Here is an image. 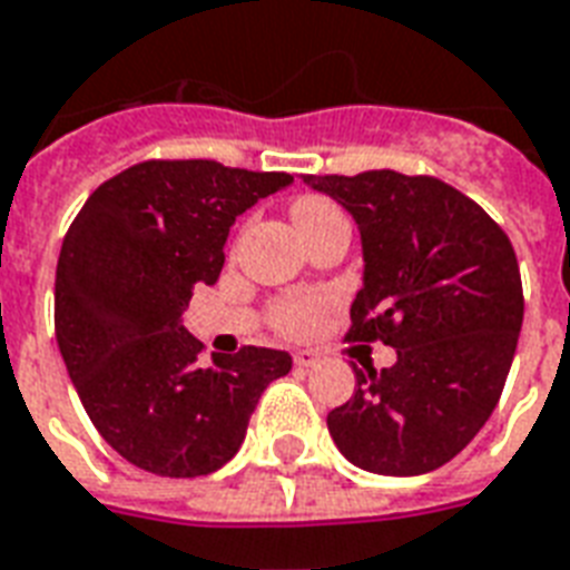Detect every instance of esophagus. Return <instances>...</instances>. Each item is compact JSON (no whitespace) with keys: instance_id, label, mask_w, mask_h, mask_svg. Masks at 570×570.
<instances>
[{"instance_id":"esophagus-1","label":"esophagus","mask_w":570,"mask_h":570,"mask_svg":"<svg viewBox=\"0 0 570 570\" xmlns=\"http://www.w3.org/2000/svg\"><path fill=\"white\" fill-rule=\"evenodd\" d=\"M295 367H314V364H320V353L316 350H298V353L293 355Z\"/></svg>"}]
</instances>
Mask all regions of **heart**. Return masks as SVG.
<instances>
[{
    "label": "heart",
    "mask_w": 570,
    "mask_h": 570,
    "mask_svg": "<svg viewBox=\"0 0 570 570\" xmlns=\"http://www.w3.org/2000/svg\"><path fill=\"white\" fill-rule=\"evenodd\" d=\"M334 212L337 208L323 197H298L293 203V220L298 229L314 224L320 217L334 215ZM320 314H323V298H316V295H298V298H286V302L277 304L275 323L286 334H304L307 328H314Z\"/></svg>",
    "instance_id": "b5f03b06"
}]
</instances>
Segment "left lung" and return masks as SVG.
Here are the masks:
<instances>
[{
    "mask_svg": "<svg viewBox=\"0 0 570 570\" xmlns=\"http://www.w3.org/2000/svg\"><path fill=\"white\" fill-rule=\"evenodd\" d=\"M304 185L337 199L362 236L350 337L397 350L391 367L355 371L358 389L328 412V433L364 472H433L475 440L514 362V247L484 208L430 176L371 169Z\"/></svg>",
    "mask_w": 570,
    "mask_h": 570,
    "instance_id": "1",
    "label": "left lung"
}]
</instances>
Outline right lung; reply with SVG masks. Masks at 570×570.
<instances>
[{
	"mask_svg": "<svg viewBox=\"0 0 570 570\" xmlns=\"http://www.w3.org/2000/svg\"><path fill=\"white\" fill-rule=\"evenodd\" d=\"M293 185L217 160H142L86 199L56 266V341L82 406L134 466L197 478L236 458L284 350L245 346L199 362L181 325L224 268L238 215Z\"/></svg>",
	"mask_w": 570,
	"mask_h": 570,
	"instance_id": "obj_1",
	"label": "right lung"
}]
</instances>
